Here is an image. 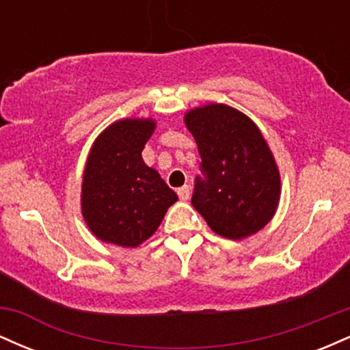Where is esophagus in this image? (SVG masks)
Masks as SVG:
<instances>
[{
	"instance_id": "obj_1",
	"label": "esophagus",
	"mask_w": 350,
	"mask_h": 350,
	"mask_svg": "<svg viewBox=\"0 0 350 350\" xmlns=\"http://www.w3.org/2000/svg\"><path fill=\"white\" fill-rule=\"evenodd\" d=\"M178 196H179L180 200H187L189 196H191V187H189L187 184H186V186L179 187L178 189Z\"/></svg>"
}]
</instances>
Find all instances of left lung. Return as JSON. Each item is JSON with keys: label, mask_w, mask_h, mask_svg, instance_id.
Masks as SVG:
<instances>
[{"label": "left lung", "mask_w": 350, "mask_h": 350, "mask_svg": "<svg viewBox=\"0 0 350 350\" xmlns=\"http://www.w3.org/2000/svg\"><path fill=\"white\" fill-rule=\"evenodd\" d=\"M186 124L202 159L192 206L215 234L234 240L256 234L280 200L278 167L256 124L219 103L191 110Z\"/></svg>", "instance_id": "1"}]
</instances>
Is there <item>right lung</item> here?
<instances>
[{"instance_id":"add662e5","label":"right lung","mask_w":350,"mask_h":350,"mask_svg":"<svg viewBox=\"0 0 350 350\" xmlns=\"http://www.w3.org/2000/svg\"><path fill=\"white\" fill-rule=\"evenodd\" d=\"M152 120H120L95 139L82 180V214L95 237L138 247L154 234L178 196L148 167L142 151Z\"/></svg>"}]
</instances>
